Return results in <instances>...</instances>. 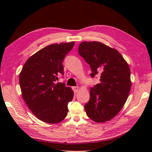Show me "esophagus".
<instances>
[{
	"label": "esophagus",
	"instance_id": "34e87169",
	"mask_svg": "<svg viewBox=\"0 0 152 152\" xmlns=\"http://www.w3.org/2000/svg\"><path fill=\"white\" fill-rule=\"evenodd\" d=\"M79 87H77V86H76V87H73V91H74L75 93L77 92L78 91H79Z\"/></svg>",
	"mask_w": 152,
	"mask_h": 152
}]
</instances>
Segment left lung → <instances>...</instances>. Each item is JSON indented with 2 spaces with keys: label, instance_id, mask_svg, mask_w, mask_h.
Wrapping results in <instances>:
<instances>
[{
  "label": "left lung",
  "instance_id": "left-lung-1",
  "mask_svg": "<svg viewBox=\"0 0 152 152\" xmlns=\"http://www.w3.org/2000/svg\"><path fill=\"white\" fill-rule=\"evenodd\" d=\"M78 52L90 65L91 77L100 74V83L90 90V100L84 106L86 114L96 123L108 121L121 111L128 97L129 66L117 50L100 42H83Z\"/></svg>",
  "mask_w": 152,
  "mask_h": 152
}]
</instances>
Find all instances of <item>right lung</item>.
Returning a JSON list of instances; mask_svg holds the SVG:
<instances>
[{
  "mask_svg": "<svg viewBox=\"0 0 152 152\" xmlns=\"http://www.w3.org/2000/svg\"><path fill=\"white\" fill-rule=\"evenodd\" d=\"M75 42L53 44L30 57L20 72L19 81L23 98L39 119L47 123L62 121L68 114V104L74 92L61 83H55L63 75L62 61Z\"/></svg>",
  "mask_w": 152,
  "mask_h": 152,
  "instance_id": "add662e5",
  "label": "right lung"
}]
</instances>
